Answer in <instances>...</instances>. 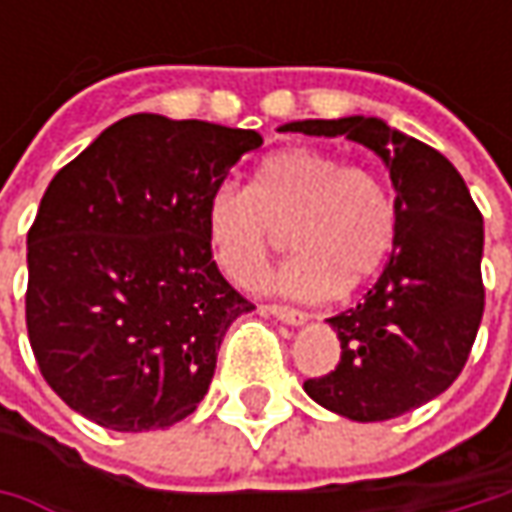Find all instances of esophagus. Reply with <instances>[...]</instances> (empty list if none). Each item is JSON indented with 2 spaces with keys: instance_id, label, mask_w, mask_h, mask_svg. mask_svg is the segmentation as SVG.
Listing matches in <instances>:
<instances>
[{
  "instance_id": "obj_1",
  "label": "esophagus",
  "mask_w": 512,
  "mask_h": 512,
  "mask_svg": "<svg viewBox=\"0 0 512 512\" xmlns=\"http://www.w3.org/2000/svg\"><path fill=\"white\" fill-rule=\"evenodd\" d=\"M265 310L270 313V316H276L279 322H285V325H305L307 322V313L305 310H299V307L265 305Z\"/></svg>"
}]
</instances>
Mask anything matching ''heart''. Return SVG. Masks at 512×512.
<instances>
[{
	"instance_id": "heart-1",
	"label": "heart",
	"mask_w": 512,
	"mask_h": 512,
	"mask_svg": "<svg viewBox=\"0 0 512 512\" xmlns=\"http://www.w3.org/2000/svg\"><path fill=\"white\" fill-rule=\"evenodd\" d=\"M285 227L293 253L267 287L325 299L384 265L396 242V205L373 170L319 148L276 150L256 165L250 187L225 179L207 196V239L236 285L259 279Z\"/></svg>"
}]
</instances>
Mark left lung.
I'll return each mask as SVG.
<instances>
[{"mask_svg":"<svg viewBox=\"0 0 512 512\" xmlns=\"http://www.w3.org/2000/svg\"><path fill=\"white\" fill-rule=\"evenodd\" d=\"M279 130L347 136L390 170L396 242L362 302L327 319L342 342L336 370L305 393L353 422L416 410L459 379L482 325L484 222L470 190L439 150L376 116L305 119Z\"/></svg>","mask_w":512,"mask_h":512,"instance_id":"left-lung-1","label":"left lung"}]
</instances>
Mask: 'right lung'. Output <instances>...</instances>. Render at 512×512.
Listing matches in <instances>:
<instances>
[{"instance_id":"add662e5","label":"right lung","mask_w":512,"mask_h":512,"mask_svg":"<svg viewBox=\"0 0 512 512\" xmlns=\"http://www.w3.org/2000/svg\"><path fill=\"white\" fill-rule=\"evenodd\" d=\"M259 145L256 130L133 113L50 179L28 230L25 319L70 410L142 433L205 399L227 327L253 310L213 262L205 202Z\"/></svg>"}]
</instances>
